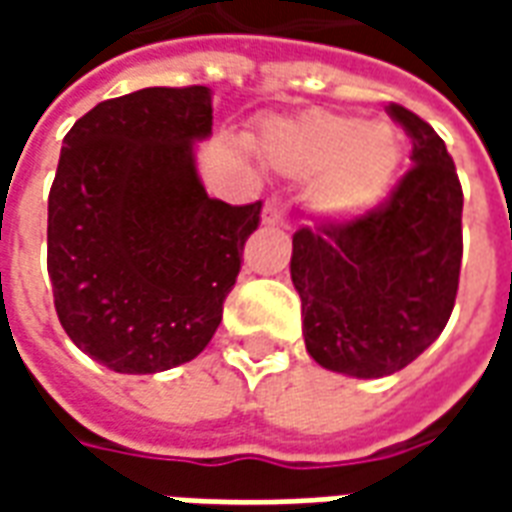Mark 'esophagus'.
Segmentation results:
<instances>
[{"label": "esophagus", "instance_id": "1", "mask_svg": "<svg viewBox=\"0 0 512 512\" xmlns=\"http://www.w3.org/2000/svg\"><path fill=\"white\" fill-rule=\"evenodd\" d=\"M288 219V205L279 200V197H271V200L263 205V224L268 227H279V224H285Z\"/></svg>", "mask_w": 512, "mask_h": 512}]
</instances>
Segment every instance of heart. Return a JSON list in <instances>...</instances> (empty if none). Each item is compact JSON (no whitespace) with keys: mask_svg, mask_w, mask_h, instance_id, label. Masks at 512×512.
Wrapping results in <instances>:
<instances>
[{"mask_svg":"<svg viewBox=\"0 0 512 512\" xmlns=\"http://www.w3.org/2000/svg\"><path fill=\"white\" fill-rule=\"evenodd\" d=\"M266 156L290 178H315L310 208L321 222L351 224L389 194L403 161V139L389 123L312 112L268 128Z\"/></svg>","mask_w":512,"mask_h":512,"instance_id":"1","label":"heart"}]
</instances>
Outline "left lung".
I'll return each mask as SVG.
<instances>
[{"label":"left lung","mask_w":512,"mask_h":512,"mask_svg":"<svg viewBox=\"0 0 512 512\" xmlns=\"http://www.w3.org/2000/svg\"><path fill=\"white\" fill-rule=\"evenodd\" d=\"M386 112L411 139L414 167L362 219L301 227L290 257L307 351L354 378L411 365L444 332L461 277L463 191L447 145L400 104Z\"/></svg>","instance_id":"left-lung-1"}]
</instances>
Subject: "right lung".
Listing matches in <instances>:
<instances>
[{
  "label": "right lung",
  "instance_id": "obj_1",
  "mask_svg": "<svg viewBox=\"0 0 512 512\" xmlns=\"http://www.w3.org/2000/svg\"><path fill=\"white\" fill-rule=\"evenodd\" d=\"M208 87H145L62 139L49 194V279L73 345L115 373L191 362L222 323L260 202L208 197L194 145Z\"/></svg>",
  "mask_w": 512,
  "mask_h": 512
}]
</instances>
